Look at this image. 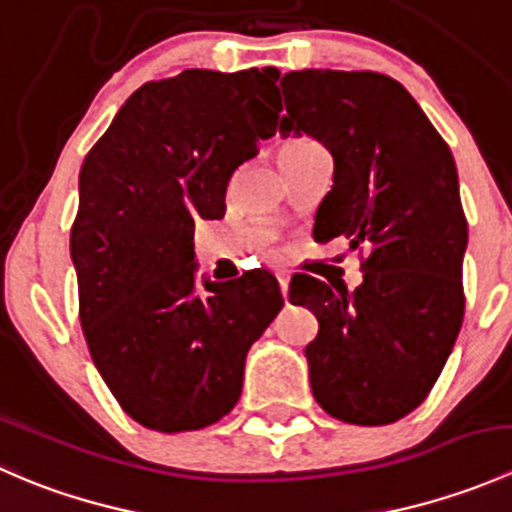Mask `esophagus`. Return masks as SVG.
Masks as SVG:
<instances>
[{"label":"esophagus","instance_id":"34e87169","mask_svg":"<svg viewBox=\"0 0 512 512\" xmlns=\"http://www.w3.org/2000/svg\"><path fill=\"white\" fill-rule=\"evenodd\" d=\"M277 282H280L282 297L287 299V287H289V275H287V272H277Z\"/></svg>","mask_w":512,"mask_h":512}]
</instances>
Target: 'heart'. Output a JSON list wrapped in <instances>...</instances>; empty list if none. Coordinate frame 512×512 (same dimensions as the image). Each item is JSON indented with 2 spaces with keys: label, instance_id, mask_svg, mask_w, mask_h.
I'll return each instance as SVG.
<instances>
[{
  "label": "heart",
  "instance_id": "1",
  "mask_svg": "<svg viewBox=\"0 0 512 512\" xmlns=\"http://www.w3.org/2000/svg\"><path fill=\"white\" fill-rule=\"evenodd\" d=\"M309 143H312V141H309V138H302V136H299V138H289V141L282 143L280 153L282 151H294V148H304V146H309Z\"/></svg>",
  "mask_w": 512,
  "mask_h": 512
}]
</instances>
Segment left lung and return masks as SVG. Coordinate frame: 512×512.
<instances>
[{"label":"left lung","mask_w":512,"mask_h":512,"mask_svg":"<svg viewBox=\"0 0 512 512\" xmlns=\"http://www.w3.org/2000/svg\"><path fill=\"white\" fill-rule=\"evenodd\" d=\"M280 86V131L307 133L334 158L314 237L366 250L354 292L289 282V302L319 322L304 349L312 394L339 421L394 423L423 404L463 324L468 223L451 148L391 76L304 69Z\"/></svg>","instance_id":"1"}]
</instances>
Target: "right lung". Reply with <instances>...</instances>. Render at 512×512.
<instances>
[{
	"label": "right lung",
	"mask_w": 512,
	"mask_h": 512,
	"mask_svg": "<svg viewBox=\"0 0 512 512\" xmlns=\"http://www.w3.org/2000/svg\"><path fill=\"white\" fill-rule=\"evenodd\" d=\"M277 69L148 81L84 158L71 260L98 374L163 433L230 414L245 356L282 309L265 270L195 289V220H218L237 165L277 128Z\"/></svg>",
	"instance_id": "obj_1"
}]
</instances>
